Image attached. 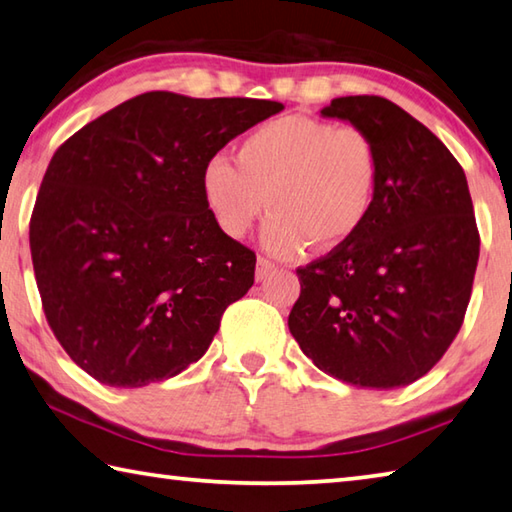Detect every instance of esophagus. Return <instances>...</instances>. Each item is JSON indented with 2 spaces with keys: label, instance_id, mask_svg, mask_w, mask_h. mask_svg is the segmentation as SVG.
I'll use <instances>...</instances> for the list:
<instances>
[{
  "label": "esophagus",
  "instance_id": "obj_1",
  "mask_svg": "<svg viewBox=\"0 0 512 512\" xmlns=\"http://www.w3.org/2000/svg\"><path fill=\"white\" fill-rule=\"evenodd\" d=\"M277 271V266L273 264V262H268V259H264V257H259L257 259V271H255V280L257 282H264L268 275L271 273H275Z\"/></svg>",
  "mask_w": 512,
  "mask_h": 512
}]
</instances>
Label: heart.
I'll return each mask as SVG.
<instances>
[{
    "mask_svg": "<svg viewBox=\"0 0 512 512\" xmlns=\"http://www.w3.org/2000/svg\"><path fill=\"white\" fill-rule=\"evenodd\" d=\"M376 188L371 138L311 116L268 120L241 138L237 163L212 156L201 170V197L219 230L244 237L268 206L262 241L280 257L345 244L367 221Z\"/></svg>",
    "mask_w": 512,
    "mask_h": 512,
    "instance_id": "obj_1",
    "label": "heart"
}]
</instances>
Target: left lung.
I'll use <instances>...</instances> for the list:
<instances>
[{
	"label": "left lung",
	"instance_id": "1",
	"mask_svg": "<svg viewBox=\"0 0 512 512\" xmlns=\"http://www.w3.org/2000/svg\"><path fill=\"white\" fill-rule=\"evenodd\" d=\"M320 114L371 138L378 188L356 235L297 268L302 291L288 329L324 374L356 387H405L441 360L468 309L479 232L466 174L392 100L333 98Z\"/></svg>",
	"mask_w": 512,
	"mask_h": 512
}]
</instances>
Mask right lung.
Masks as SVG:
<instances>
[{
  "label": "right lung",
  "instance_id": "right-lung-1",
  "mask_svg": "<svg viewBox=\"0 0 512 512\" xmlns=\"http://www.w3.org/2000/svg\"><path fill=\"white\" fill-rule=\"evenodd\" d=\"M282 102L150 91L58 147L31 217L44 315L98 383L145 387L208 351L226 306L255 282V253L224 235L201 170Z\"/></svg>",
  "mask_w": 512,
  "mask_h": 512
}]
</instances>
